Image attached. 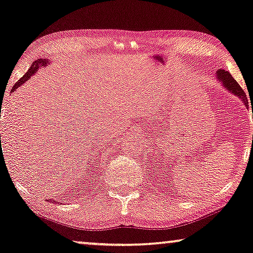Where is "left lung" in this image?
<instances>
[{"instance_id": "1", "label": "left lung", "mask_w": 253, "mask_h": 253, "mask_svg": "<svg viewBox=\"0 0 253 253\" xmlns=\"http://www.w3.org/2000/svg\"><path fill=\"white\" fill-rule=\"evenodd\" d=\"M216 79H218L220 83H222V86L226 88L227 90H229L232 94L236 95L238 98L242 99V102L244 103L245 106L249 108V101L247 97V94H245L244 90L242 89L240 84H237V81L234 79L228 71H225L222 69H219L216 71Z\"/></svg>"}]
</instances>
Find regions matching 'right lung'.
Returning a JSON list of instances; mask_svg holds the SVG:
<instances>
[{"label": "right lung", "instance_id": "1", "mask_svg": "<svg viewBox=\"0 0 253 253\" xmlns=\"http://www.w3.org/2000/svg\"><path fill=\"white\" fill-rule=\"evenodd\" d=\"M49 64V59H42V58H39V59H37L35 60V62L32 64V66L30 67V69H28V71L26 73L24 74L23 77L20 78V79L17 81V83L15 84V86L12 87V89H11V91H15V89H17V88H18L20 84H25L26 83L27 80H30L31 78H32V76H34L35 74V72H37V71L40 69V67H44V66H47ZM55 203L57 202V201H54Z\"/></svg>", "mask_w": 253, "mask_h": 253}]
</instances>
